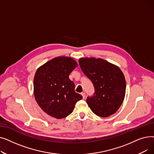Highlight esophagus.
I'll return each instance as SVG.
<instances>
[{"mask_svg":"<svg viewBox=\"0 0 154 154\" xmlns=\"http://www.w3.org/2000/svg\"><path fill=\"white\" fill-rule=\"evenodd\" d=\"M81 95H82V96L83 99H84L85 97V92H82V93H81Z\"/></svg>","mask_w":154,"mask_h":154,"instance_id":"34e87169","label":"esophagus"}]
</instances>
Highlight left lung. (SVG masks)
Listing matches in <instances>:
<instances>
[{
  "mask_svg": "<svg viewBox=\"0 0 154 154\" xmlns=\"http://www.w3.org/2000/svg\"><path fill=\"white\" fill-rule=\"evenodd\" d=\"M79 62L95 89L94 95L87 97L88 107L95 114L101 117L114 114L125 97L126 82L122 72L102 59L82 58Z\"/></svg>",
  "mask_w": 154,
  "mask_h": 154,
  "instance_id": "left-lung-1",
  "label": "left lung"
}]
</instances>
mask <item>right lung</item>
<instances>
[{"label": "right lung", "instance_id": "1", "mask_svg": "<svg viewBox=\"0 0 154 154\" xmlns=\"http://www.w3.org/2000/svg\"><path fill=\"white\" fill-rule=\"evenodd\" d=\"M77 66L70 57H59L47 62L36 71L34 80L35 99L48 115L66 117L73 112L82 96L75 92V84L69 76Z\"/></svg>", "mask_w": 154, "mask_h": 154}]
</instances>
